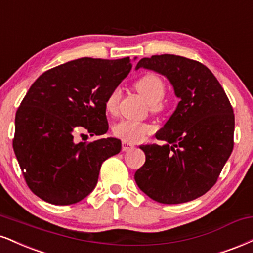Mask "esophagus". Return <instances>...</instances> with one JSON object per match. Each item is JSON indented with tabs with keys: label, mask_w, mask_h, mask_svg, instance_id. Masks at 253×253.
Listing matches in <instances>:
<instances>
[{
	"label": "esophagus",
	"mask_w": 253,
	"mask_h": 253,
	"mask_svg": "<svg viewBox=\"0 0 253 253\" xmlns=\"http://www.w3.org/2000/svg\"><path fill=\"white\" fill-rule=\"evenodd\" d=\"M132 148H134V145L129 144V142H127V141H123V151L124 152L132 150Z\"/></svg>",
	"instance_id": "34e87169"
}]
</instances>
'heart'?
Listing matches in <instances>:
<instances>
[{
	"mask_svg": "<svg viewBox=\"0 0 253 253\" xmlns=\"http://www.w3.org/2000/svg\"><path fill=\"white\" fill-rule=\"evenodd\" d=\"M136 92L151 105L152 111L160 109V102L163 101L166 93L165 82L159 75L148 73L144 77L138 79L134 84ZM120 92L119 89H113L108 94L105 102V108L109 114H115L118 109ZM152 132V127L147 124L134 123L129 120H121L113 126V134L127 142H138L146 134Z\"/></svg>",
	"mask_w": 253,
	"mask_h": 253,
	"instance_id": "b5f03b06",
	"label": "heart"
}]
</instances>
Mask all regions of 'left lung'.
Returning <instances> with one entry per match:
<instances>
[{"mask_svg": "<svg viewBox=\"0 0 253 253\" xmlns=\"http://www.w3.org/2000/svg\"><path fill=\"white\" fill-rule=\"evenodd\" d=\"M139 68L167 78L180 101L156 134L165 144L140 146L146 161L135 182L158 203L191 202L213 186L232 153V106L212 72L198 61L164 54L144 57Z\"/></svg>", "mask_w": 253, "mask_h": 253, "instance_id": "left-lung-1", "label": "left lung"}]
</instances>
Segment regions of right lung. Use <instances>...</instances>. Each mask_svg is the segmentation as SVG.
<instances>
[{
	"mask_svg": "<svg viewBox=\"0 0 253 253\" xmlns=\"http://www.w3.org/2000/svg\"><path fill=\"white\" fill-rule=\"evenodd\" d=\"M132 69L129 57H82L39 77L15 117L13 147L32 192L54 205H71L95 188L100 167L121 151L117 138L79 142L107 133L105 102Z\"/></svg>",
	"mask_w": 253,
	"mask_h": 253,
	"instance_id": "1",
	"label": "right lung"
}]
</instances>
